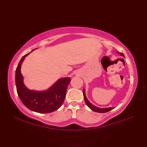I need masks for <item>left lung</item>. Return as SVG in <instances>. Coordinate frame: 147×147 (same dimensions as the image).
Instances as JSON below:
<instances>
[{
    "label": "left lung",
    "mask_w": 147,
    "mask_h": 147,
    "mask_svg": "<svg viewBox=\"0 0 147 147\" xmlns=\"http://www.w3.org/2000/svg\"><path fill=\"white\" fill-rule=\"evenodd\" d=\"M118 54H120L121 55L123 56V57H124V54H123V53L121 52H117ZM83 96H84V99H85V102L86 103V104L87 105V106L91 109V110H92L94 112H99V113H105V112H109L111 111L112 109H113L114 108L113 107H109V108H99V107H96V106L93 105L92 104H91L89 101L87 99L86 96L85 95V89H83Z\"/></svg>",
    "instance_id": "8db88e82"
}]
</instances>
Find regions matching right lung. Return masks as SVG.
Here are the masks:
<instances>
[{
  "label": "right lung",
  "mask_w": 147,
  "mask_h": 147,
  "mask_svg": "<svg viewBox=\"0 0 147 147\" xmlns=\"http://www.w3.org/2000/svg\"><path fill=\"white\" fill-rule=\"evenodd\" d=\"M29 54L21 58L16 69L15 82L19 97L28 109L34 112L50 113L57 110L64 102L67 86L71 81L70 78L59 79L45 91H35L27 88L23 83L21 66L24 59Z\"/></svg>",
  "instance_id": "add662e5"
}]
</instances>
